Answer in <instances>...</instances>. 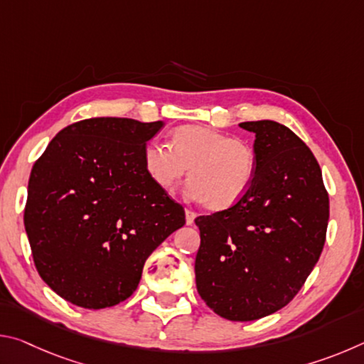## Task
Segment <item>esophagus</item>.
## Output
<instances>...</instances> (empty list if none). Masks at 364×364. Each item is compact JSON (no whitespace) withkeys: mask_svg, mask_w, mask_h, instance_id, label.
<instances>
[{"mask_svg":"<svg viewBox=\"0 0 364 364\" xmlns=\"http://www.w3.org/2000/svg\"><path fill=\"white\" fill-rule=\"evenodd\" d=\"M196 220V213L193 210H186V225H193Z\"/></svg>","mask_w":364,"mask_h":364,"instance_id":"1","label":"esophagus"}]
</instances>
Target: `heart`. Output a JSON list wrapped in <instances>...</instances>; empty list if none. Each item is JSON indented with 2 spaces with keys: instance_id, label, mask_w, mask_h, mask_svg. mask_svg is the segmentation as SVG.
Wrapping results in <instances>:
<instances>
[{
  "instance_id": "obj_1",
  "label": "heart",
  "mask_w": 364,
  "mask_h": 364,
  "mask_svg": "<svg viewBox=\"0 0 364 364\" xmlns=\"http://www.w3.org/2000/svg\"><path fill=\"white\" fill-rule=\"evenodd\" d=\"M143 167L164 193H173L188 173L189 194L208 210H226L247 194L257 173L254 147L207 125H183L168 146L149 143ZM190 171H187V168Z\"/></svg>"
}]
</instances>
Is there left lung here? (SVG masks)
Masks as SVG:
<instances>
[{"label": "left lung", "mask_w": 364, "mask_h": 364, "mask_svg": "<svg viewBox=\"0 0 364 364\" xmlns=\"http://www.w3.org/2000/svg\"><path fill=\"white\" fill-rule=\"evenodd\" d=\"M255 133L257 173L241 200L197 217V292L230 321H254L281 310L321 255L329 196L304 141L273 120L239 123Z\"/></svg>", "instance_id": "obj_1"}]
</instances>
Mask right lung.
I'll return each instance as SVG.
<instances>
[{
	"label": "right lung",
	"instance_id": "right-lung-1",
	"mask_svg": "<svg viewBox=\"0 0 364 364\" xmlns=\"http://www.w3.org/2000/svg\"><path fill=\"white\" fill-rule=\"evenodd\" d=\"M162 127L86 119L60 130L35 162L23 225L41 279L70 304L100 310L127 300L147 257L186 223L183 205L143 167Z\"/></svg>",
	"mask_w": 364,
	"mask_h": 364
}]
</instances>
